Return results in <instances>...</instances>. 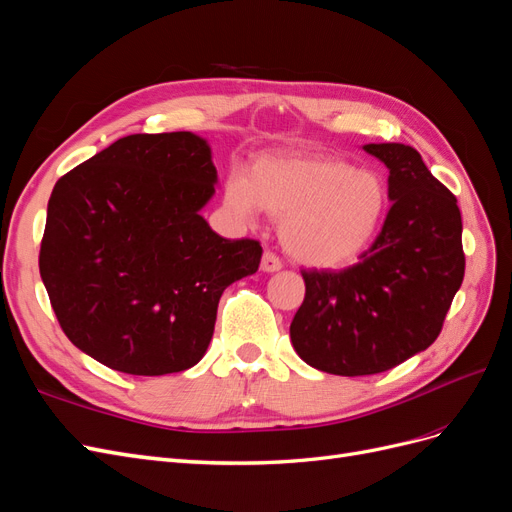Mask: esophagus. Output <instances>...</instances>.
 Listing matches in <instances>:
<instances>
[{"label":"esophagus","instance_id":"34e87169","mask_svg":"<svg viewBox=\"0 0 512 512\" xmlns=\"http://www.w3.org/2000/svg\"><path fill=\"white\" fill-rule=\"evenodd\" d=\"M282 269V260L277 258L273 252H265L262 254V260H260V271L265 273H275Z\"/></svg>","mask_w":512,"mask_h":512}]
</instances>
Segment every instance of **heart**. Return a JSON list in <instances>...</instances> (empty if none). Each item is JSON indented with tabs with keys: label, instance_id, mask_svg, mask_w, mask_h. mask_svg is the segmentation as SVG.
I'll list each match as a JSON object with an SVG mask.
<instances>
[{
	"label": "heart",
	"instance_id": "1",
	"mask_svg": "<svg viewBox=\"0 0 512 512\" xmlns=\"http://www.w3.org/2000/svg\"><path fill=\"white\" fill-rule=\"evenodd\" d=\"M224 200L241 218L262 209L280 220L284 250L301 265L342 269L374 239L386 188L376 173L333 156H265L250 177L228 179Z\"/></svg>",
	"mask_w": 512,
	"mask_h": 512
}]
</instances>
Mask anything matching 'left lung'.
<instances>
[{"instance_id":"obj_1","label":"left lung","mask_w":512,"mask_h":512,"mask_svg":"<svg viewBox=\"0 0 512 512\" xmlns=\"http://www.w3.org/2000/svg\"><path fill=\"white\" fill-rule=\"evenodd\" d=\"M389 168L384 226L361 262L303 271L305 299L290 324L301 359L335 376H369L427 350L442 331L466 256L457 198L401 143L363 145Z\"/></svg>"}]
</instances>
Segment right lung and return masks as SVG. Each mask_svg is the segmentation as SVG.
<instances>
[{
	"mask_svg": "<svg viewBox=\"0 0 512 512\" xmlns=\"http://www.w3.org/2000/svg\"><path fill=\"white\" fill-rule=\"evenodd\" d=\"M215 185L211 147L192 132L123 136L55 183L40 277L76 348L132 376L203 359L222 292L262 256L200 215Z\"/></svg>",
	"mask_w": 512,
	"mask_h": 512,
	"instance_id": "1",
	"label": "right lung"
}]
</instances>
